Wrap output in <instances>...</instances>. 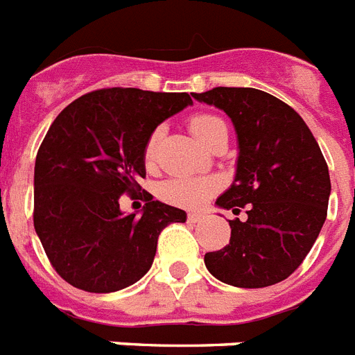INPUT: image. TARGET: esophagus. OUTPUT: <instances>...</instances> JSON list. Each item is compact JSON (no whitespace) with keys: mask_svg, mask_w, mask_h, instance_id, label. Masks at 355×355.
Masks as SVG:
<instances>
[{"mask_svg":"<svg viewBox=\"0 0 355 355\" xmlns=\"http://www.w3.org/2000/svg\"><path fill=\"white\" fill-rule=\"evenodd\" d=\"M187 220H189V223H201V220H205V215H202V214H189V215H187Z\"/></svg>","mask_w":355,"mask_h":355,"instance_id":"esophagus-1","label":"esophagus"}]
</instances>
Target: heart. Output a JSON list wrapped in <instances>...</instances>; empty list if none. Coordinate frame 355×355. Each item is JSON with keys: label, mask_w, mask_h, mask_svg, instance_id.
Here are the masks:
<instances>
[{"label": "heart", "mask_w": 355, "mask_h": 355, "mask_svg": "<svg viewBox=\"0 0 355 355\" xmlns=\"http://www.w3.org/2000/svg\"><path fill=\"white\" fill-rule=\"evenodd\" d=\"M190 131L201 144L211 147L220 138H228V127L224 120L217 114H193L189 120ZM163 127H156L148 135L144 145V162L150 166L156 159L157 147L163 138ZM219 190V181L215 178H187V175H175L171 180L159 184V196L163 201L175 205L181 208H199Z\"/></svg>", "instance_id": "obj_1"}]
</instances>
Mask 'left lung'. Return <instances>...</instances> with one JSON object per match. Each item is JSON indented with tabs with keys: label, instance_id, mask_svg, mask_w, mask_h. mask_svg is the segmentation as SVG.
<instances>
[{
	"label": "left lung",
	"instance_id": "obj_1",
	"mask_svg": "<svg viewBox=\"0 0 355 355\" xmlns=\"http://www.w3.org/2000/svg\"><path fill=\"white\" fill-rule=\"evenodd\" d=\"M193 98L223 109L239 141L237 172L215 205L230 220V244L205 255L217 280L259 289L286 280L304 262L327 219L329 166L304 118L255 87H214Z\"/></svg>",
	"mask_w": 355,
	"mask_h": 355
}]
</instances>
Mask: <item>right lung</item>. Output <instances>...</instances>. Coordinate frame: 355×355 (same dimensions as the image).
<instances>
[{
  "instance_id": "obj_1",
  "label": "right lung",
  "mask_w": 355,
  "mask_h": 355,
  "mask_svg": "<svg viewBox=\"0 0 355 355\" xmlns=\"http://www.w3.org/2000/svg\"><path fill=\"white\" fill-rule=\"evenodd\" d=\"M192 104L189 93L107 87L59 113L35 157L33 226L60 278L87 293L132 286L153 266L157 237L187 214L144 190L140 217L120 196L145 178L144 145L163 120Z\"/></svg>"
}]
</instances>
